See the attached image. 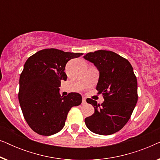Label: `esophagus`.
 I'll list each match as a JSON object with an SVG mask.
<instances>
[{
  "mask_svg": "<svg viewBox=\"0 0 160 160\" xmlns=\"http://www.w3.org/2000/svg\"><path fill=\"white\" fill-rule=\"evenodd\" d=\"M82 103L83 104L86 103V98H82Z\"/></svg>",
  "mask_w": 160,
  "mask_h": 160,
  "instance_id": "34e87169",
  "label": "esophagus"
}]
</instances>
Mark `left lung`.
Here are the masks:
<instances>
[{"instance_id": "left-lung-1", "label": "left lung", "mask_w": 160, "mask_h": 160, "mask_svg": "<svg viewBox=\"0 0 160 160\" xmlns=\"http://www.w3.org/2000/svg\"><path fill=\"white\" fill-rule=\"evenodd\" d=\"M95 65L100 76L96 89L104 101L87 98L95 112L85 118L87 128L98 135H108L121 130L129 121L138 101V84L132 65L127 59L107 50H98L84 56Z\"/></svg>"}]
</instances>
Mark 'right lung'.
Instances as JSON below:
<instances>
[{
	"label": "right lung",
	"instance_id": "add662e5",
	"mask_svg": "<svg viewBox=\"0 0 160 160\" xmlns=\"http://www.w3.org/2000/svg\"><path fill=\"white\" fill-rule=\"evenodd\" d=\"M82 54L52 48L40 50L25 62L18 98L24 118L34 132L46 136L60 132L70 109L82 103L80 94L62 97L59 87L67 79L66 63Z\"/></svg>",
	"mask_w": 160,
	"mask_h": 160
}]
</instances>
